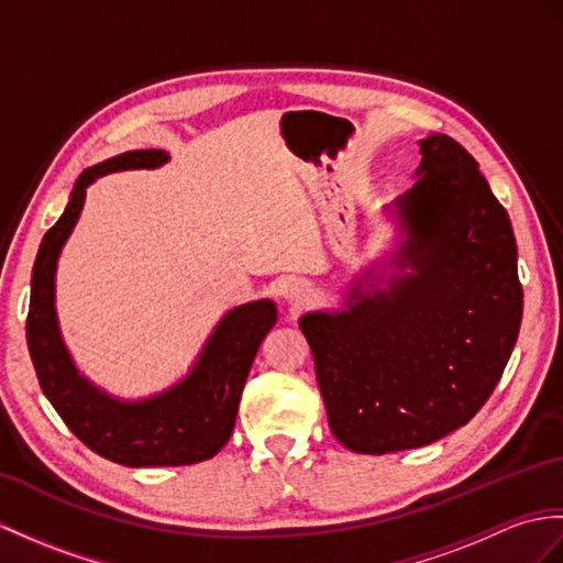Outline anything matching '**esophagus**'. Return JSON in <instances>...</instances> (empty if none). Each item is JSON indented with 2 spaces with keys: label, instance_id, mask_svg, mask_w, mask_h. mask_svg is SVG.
Masks as SVG:
<instances>
[{
  "label": "esophagus",
  "instance_id": "1",
  "mask_svg": "<svg viewBox=\"0 0 563 563\" xmlns=\"http://www.w3.org/2000/svg\"><path fill=\"white\" fill-rule=\"evenodd\" d=\"M309 297H311V287L307 283L290 280L285 285V299H287V302H292L295 307L309 302Z\"/></svg>",
  "mask_w": 563,
  "mask_h": 563
}]
</instances>
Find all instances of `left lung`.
Returning <instances> with one entry per match:
<instances>
[{
  "label": "left lung",
  "mask_w": 563,
  "mask_h": 563,
  "mask_svg": "<svg viewBox=\"0 0 563 563\" xmlns=\"http://www.w3.org/2000/svg\"><path fill=\"white\" fill-rule=\"evenodd\" d=\"M420 153V179L394 203L402 273L364 290L367 271L347 309L299 319L331 431L355 453L420 449L473 420L522 319L514 228L477 161L443 134Z\"/></svg>",
  "instance_id": "left-lung-1"
}]
</instances>
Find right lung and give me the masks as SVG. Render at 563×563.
<instances>
[{"instance_id": "1", "label": "right lung", "mask_w": 563, "mask_h": 563, "mask_svg": "<svg viewBox=\"0 0 563 563\" xmlns=\"http://www.w3.org/2000/svg\"><path fill=\"white\" fill-rule=\"evenodd\" d=\"M167 161L165 151L148 148L114 155L84 169L62 218L45 232L31 278L25 338L43 394L90 451L126 467L191 465L213 459L234 429L258 345L278 319L271 299L234 307L216 325L191 372L173 388L143 400L112 398L78 374L55 311L62 246L81 216L88 185L122 169H153Z\"/></svg>"}]
</instances>
